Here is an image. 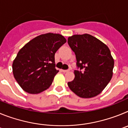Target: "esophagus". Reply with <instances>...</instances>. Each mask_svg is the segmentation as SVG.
Instances as JSON below:
<instances>
[{"instance_id": "obj_1", "label": "esophagus", "mask_w": 128, "mask_h": 128, "mask_svg": "<svg viewBox=\"0 0 128 128\" xmlns=\"http://www.w3.org/2000/svg\"><path fill=\"white\" fill-rule=\"evenodd\" d=\"M62 71L63 72H69L70 70H62Z\"/></svg>"}]
</instances>
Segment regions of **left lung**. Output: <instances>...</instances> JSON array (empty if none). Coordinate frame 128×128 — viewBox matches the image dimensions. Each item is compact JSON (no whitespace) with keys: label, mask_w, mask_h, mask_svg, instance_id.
Segmentation results:
<instances>
[{"label":"left lung","mask_w":128,"mask_h":128,"mask_svg":"<svg viewBox=\"0 0 128 128\" xmlns=\"http://www.w3.org/2000/svg\"><path fill=\"white\" fill-rule=\"evenodd\" d=\"M68 44L76 54L77 66L82 70H74V80L68 86L80 98L97 96L112 78L114 60L109 48L88 34L68 37Z\"/></svg>","instance_id":"1"}]
</instances>
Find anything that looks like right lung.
<instances>
[{
	"label": "right lung",
	"instance_id": "add662e5",
	"mask_svg": "<svg viewBox=\"0 0 128 128\" xmlns=\"http://www.w3.org/2000/svg\"><path fill=\"white\" fill-rule=\"evenodd\" d=\"M66 42L62 35L48 32L35 37L19 50L12 68L14 79L24 91L36 94L49 88L59 72L54 55Z\"/></svg>",
	"mask_w": 128,
	"mask_h": 128
}]
</instances>
